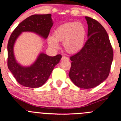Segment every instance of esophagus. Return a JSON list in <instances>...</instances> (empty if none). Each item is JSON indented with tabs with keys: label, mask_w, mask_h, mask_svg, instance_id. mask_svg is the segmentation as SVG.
I'll return each instance as SVG.
<instances>
[{
	"label": "esophagus",
	"mask_w": 121,
	"mask_h": 121,
	"mask_svg": "<svg viewBox=\"0 0 121 121\" xmlns=\"http://www.w3.org/2000/svg\"><path fill=\"white\" fill-rule=\"evenodd\" d=\"M62 60H69L68 57H66V56H62Z\"/></svg>",
	"instance_id": "obj_1"
}]
</instances>
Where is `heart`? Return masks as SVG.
Wrapping results in <instances>:
<instances>
[{
    "label": "heart",
    "mask_w": 121,
    "mask_h": 121,
    "mask_svg": "<svg viewBox=\"0 0 121 121\" xmlns=\"http://www.w3.org/2000/svg\"><path fill=\"white\" fill-rule=\"evenodd\" d=\"M86 37V30L80 22H69L60 25L49 38L48 43L51 48H57V41L63 42L64 49L71 54L76 53L83 48Z\"/></svg>",
    "instance_id": "obj_1"
}]
</instances>
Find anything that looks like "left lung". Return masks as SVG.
<instances>
[{
	"instance_id": "left-lung-1",
	"label": "left lung",
	"mask_w": 121,
	"mask_h": 121,
	"mask_svg": "<svg viewBox=\"0 0 121 121\" xmlns=\"http://www.w3.org/2000/svg\"><path fill=\"white\" fill-rule=\"evenodd\" d=\"M88 24V40L80 52L70 57L69 72L77 87L92 88L100 84L109 76L113 52L104 27L96 19L86 17Z\"/></svg>"
}]
</instances>
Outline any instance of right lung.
<instances>
[{
	"label": "right lung",
	"instance_id": "add662e5",
	"mask_svg": "<svg viewBox=\"0 0 121 121\" xmlns=\"http://www.w3.org/2000/svg\"><path fill=\"white\" fill-rule=\"evenodd\" d=\"M53 25L51 14L33 15L22 21L13 31L8 43V66L17 82L24 87L38 88L49 78L55 65L59 62L61 55L49 56L41 53L30 66L19 65L15 58L13 46L22 32L30 31L47 39Z\"/></svg>",
	"mask_w": 121,
	"mask_h": 121
}]
</instances>
